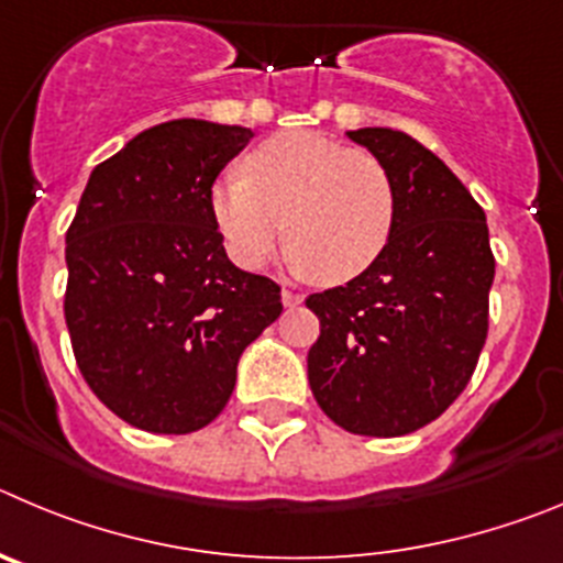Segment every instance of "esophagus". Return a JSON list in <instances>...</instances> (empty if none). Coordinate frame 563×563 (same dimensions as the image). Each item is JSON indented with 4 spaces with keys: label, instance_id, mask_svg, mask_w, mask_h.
<instances>
[{
    "label": "esophagus",
    "instance_id": "34e87169",
    "mask_svg": "<svg viewBox=\"0 0 563 563\" xmlns=\"http://www.w3.org/2000/svg\"><path fill=\"white\" fill-rule=\"evenodd\" d=\"M302 302V294L297 291V288H283V306H288V308H294V306H300Z\"/></svg>",
    "mask_w": 563,
    "mask_h": 563
}]
</instances>
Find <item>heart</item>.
<instances>
[{
  "mask_svg": "<svg viewBox=\"0 0 563 563\" xmlns=\"http://www.w3.org/2000/svg\"><path fill=\"white\" fill-rule=\"evenodd\" d=\"M210 210L238 266L261 269L288 235L302 272L347 283L387 252L398 190L376 154L317 131H283L246 156L244 176L216 179Z\"/></svg>",
  "mask_w": 563,
  "mask_h": 563,
  "instance_id": "1",
  "label": "heart"
}]
</instances>
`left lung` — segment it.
<instances>
[{"label":"left lung","instance_id":"obj_1","mask_svg":"<svg viewBox=\"0 0 563 563\" xmlns=\"http://www.w3.org/2000/svg\"><path fill=\"white\" fill-rule=\"evenodd\" d=\"M387 165L398 221L382 261L311 294L319 319L308 382L322 412L353 434L398 438L457 401L488 336L494 252L483 207L404 131H347Z\"/></svg>","mask_w":563,"mask_h":563}]
</instances>
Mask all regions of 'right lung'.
<instances>
[{
    "label": "right lung",
    "mask_w": 563,
    "mask_h": 563,
    "mask_svg": "<svg viewBox=\"0 0 563 563\" xmlns=\"http://www.w3.org/2000/svg\"><path fill=\"white\" fill-rule=\"evenodd\" d=\"M252 131L170 120L100 162L67 230V317L80 376L131 427L199 432L238 358L283 311L272 277L232 266L210 190Z\"/></svg>",
    "instance_id": "1"
}]
</instances>
